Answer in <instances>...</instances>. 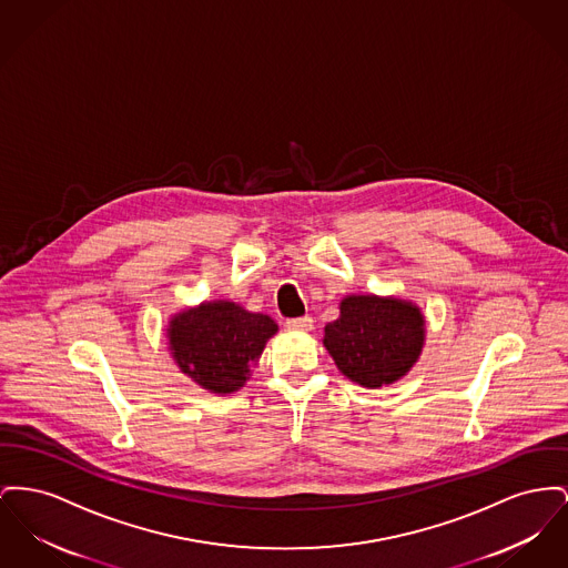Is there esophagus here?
<instances>
[{
    "label": "esophagus",
    "instance_id": "1",
    "mask_svg": "<svg viewBox=\"0 0 568 568\" xmlns=\"http://www.w3.org/2000/svg\"><path fill=\"white\" fill-rule=\"evenodd\" d=\"M285 326H287L290 331H302V333H308V331L313 328V317H308V315H304V317H292V320H287V322H285Z\"/></svg>",
    "mask_w": 568,
    "mask_h": 568
}]
</instances>
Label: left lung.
Masks as SVG:
<instances>
[{
	"mask_svg": "<svg viewBox=\"0 0 568 568\" xmlns=\"http://www.w3.org/2000/svg\"><path fill=\"white\" fill-rule=\"evenodd\" d=\"M425 341V320L412 302L349 296L324 328V345L352 382L379 388L403 377Z\"/></svg>",
	"mask_w": 568,
	"mask_h": 568,
	"instance_id": "left-lung-1",
	"label": "left lung"
}]
</instances>
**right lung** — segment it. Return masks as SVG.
Returning a JSON list of instances; mask_svg holds the SVG:
<instances>
[{"label": "right lung", "instance_id": "right-lung-1", "mask_svg": "<svg viewBox=\"0 0 568 568\" xmlns=\"http://www.w3.org/2000/svg\"><path fill=\"white\" fill-rule=\"evenodd\" d=\"M276 324L234 302H207L182 311L169 326V345L180 368L212 393H234L248 379Z\"/></svg>", "mask_w": 568, "mask_h": 568}]
</instances>
